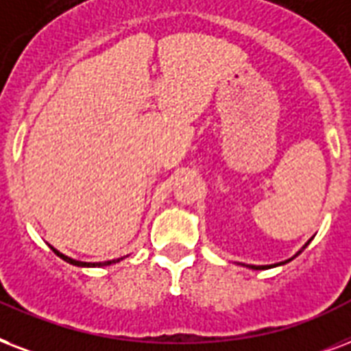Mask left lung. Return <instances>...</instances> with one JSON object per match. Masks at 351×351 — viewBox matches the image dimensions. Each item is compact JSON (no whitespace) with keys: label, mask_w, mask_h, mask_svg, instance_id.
<instances>
[{"label":"left lung","mask_w":351,"mask_h":351,"mask_svg":"<svg viewBox=\"0 0 351 351\" xmlns=\"http://www.w3.org/2000/svg\"><path fill=\"white\" fill-rule=\"evenodd\" d=\"M309 243V241H308ZM308 243H306V245H308ZM304 245V247H306ZM287 262H289V260H287ZM276 265H278V263H276ZM249 267L251 269H265V267H273V265H249Z\"/></svg>","instance_id":"1"}]
</instances>
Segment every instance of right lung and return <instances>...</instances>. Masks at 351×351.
I'll use <instances>...</instances> for the list:
<instances>
[{"mask_svg": "<svg viewBox=\"0 0 351 351\" xmlns=\"http://www.w3.org/2000/svg\"><path fill=\"white\" fill-rule=\"evenodd\" d=\"M51 249H53L54 254H56V256H60V258H62V260H65V262H67V263H73V265H77V267H95V265H99V267H100V265H110V263H113V262H119V260H110V262H104V263L78 262V260H73V258L65 256V254H62V252H60V251H56L54 247H51Z\"/></svg>", "mask_w": 351, "mask_h": 351, "instance_id": "1", "label": "right lung"}]
</instances>
